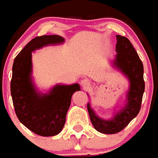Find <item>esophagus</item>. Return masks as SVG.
Listing matches in <instances>:
<instances>
[{
    "instance_id": "obj_1",
    "label": "esophagus",
    "mask_w": 158,
    "mask_h": 158,
    "mask_svg": "<svg viewBox=\"0 0 158 158\" xmlns=\"http://www.w3.org/2000/svg\"><path fill=\"white\" fill-rule=\"evenodd\" d=\"M80 83H81V85H82V88L85 89H89V88L91 86V83H90V82H89V81L86 79H82V80L80 81Z\"/></svg>"
}]
</instances>
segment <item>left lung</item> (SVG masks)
<instances>
[{
  "mask_svg": "<svg viewBox=\"0 0 158 158\" xmlns=\"http://www.w3.org/2000/svg\"><path fill=\"white\" fill-rule=\"evenodd\" d=\"M116 52L113 66L127 76L130 87L127 94V104L111 120H104L95 114L87 104L89 118L94 128L103 134H116L123 130L138 114L141 109L145 90L143 64L130 41L126 37L116 35Z\"/></svg>",
  "mask_w": 158,
  "mask_h": 158,
  "instance_id": "obj_1",
  "label": "left lung"
}]
</instances>
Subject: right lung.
I'll return each instance as SVG.
<instances>
[{
	"label": "right lung",
	"mask_w": 158,
	"mask_h": 158,
	"mask_svg": "<svg viewBox=\"0 0 158 158\" xmlns=\"http://www.w3.org/2000/svg\"><path fill=\"white\" fill-rule=\"evenodd\" d=\"M64 42L59 35H42L33 38L14 60L11 94L15 114L29 130L41 136H53L61 131L74 92L80 90L78 83L56 85L47 94L38 92L31 79L32 53L49 45Z\"/></svg>",
	"instance_id": "1"
}]
</instances>
